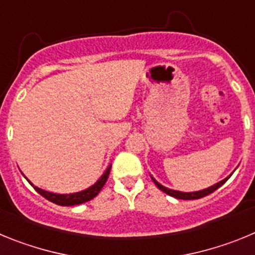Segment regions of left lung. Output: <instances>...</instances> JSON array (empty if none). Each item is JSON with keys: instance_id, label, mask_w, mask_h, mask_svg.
Returning a JSON list of instances; mask_svg holds the SVG:
<instances>
[{"instance_id": "1", "label": "left lung", "mask_w": 255, "mask_h": 255, "mask_svg": "<svg viewBox=\"0 0 255 255\" xmlns=\"http://www.w3.org/2000/svg\"><path fill=\"white\" fill-rule=\"evenodd\" d=\"M235 170H236V168H235ZM235 170H234V171H235ZM233 173H231V175H233ZM231 175H229V176H227V177H225L224 180H221L220 182H217V184H215V185L209 186V188L203 189V190L190 191V193H184V191L172 190V189H168V188H166V186L162 185V184H159V182L157 181V180H155L154 177L152 176V175H150V177H152L153 182H154L155 185H157V188H158L159 190L163 191V193H166V194L171 195V197H173V198H177V199L190 200V199H199V198H203V197H206V195H208V194H211V193H213V191L217 190V189L220 188V186L224 185L225 182H226L227 180L230 179V176H231Z\"/></svg>"}]
</instances>
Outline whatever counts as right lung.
<instances>
[{"instance_id":"obj_1","label":"right lung","mask_w":255,"mask_h":255,"mask_svg":"<svg viewBox=\"0 0 255 255\" xmlns=\"http://www.w3.org/2000/svg\"><path fill=\"white\" fill-rule=\"evenodd\" d=\"M110 171H111V164H110V166L106 168V171L103 172L102 176L97 180L93 185L89 186V188L85 189V190L78 191V193H71V194H57V193L46 191V190H43V189H40V188H38V186L33 185V184H31V182L29 181L26 177L25 179L28 180L29 184H30V185L35 189V191H37V193H39L42 197H44L46 199H48L49 202H52V203H55V204H58V206L69 207V206H76V204L85 203V202H88V200H91V199H93L94 197H97V195H98V193L101 191V189H102L103 185L106 184V181H107L108 175H110Z\"/></svg>"}]
</instances>
